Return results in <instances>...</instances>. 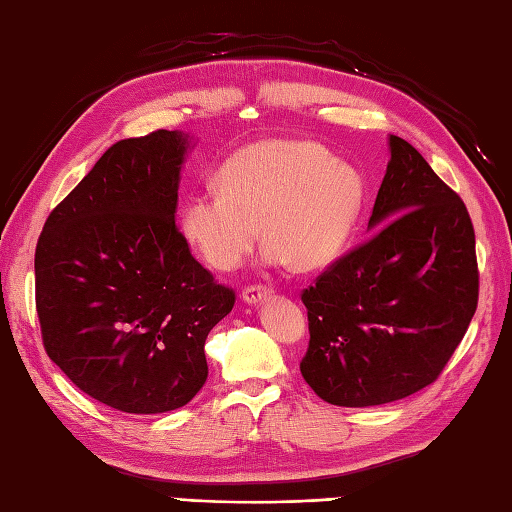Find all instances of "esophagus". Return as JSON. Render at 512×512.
<instances>
[{
	"label": "esophagus",
	"mask_w": 512,
	"mask_h": 512,
	"mask_svg": "<svg viewBox=\"0 0 512 512\" xmlns=\"http://www.w3.org/2000/svg\"><path fill=\"white\" fill-rule=\"evenodd\" d=\"M271 298V289L269 287H263V285H252V287H245L243 289V300L247 304H258Z\"/></svg>",
	"instance_id": "esophagus-1"
}]
</instances>
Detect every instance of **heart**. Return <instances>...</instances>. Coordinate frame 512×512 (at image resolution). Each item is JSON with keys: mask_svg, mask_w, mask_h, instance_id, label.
Wrapping results in <instances>:
<instances>
[{"mask_svg": "<svg viewBox=\"0 0 512 512\" xmlns=\"http://www.w3.org/2000/svg\"><path fill=\"white\" fill-rule=\"evenodd\" d=\"M217 181L219 192H195L179 214L184 241L217 271L243 263L258 225L269 263L324 267L344 249L363 206L357 170L306 140L247 146L223 164Z\"/></svg>", "mask_w": 512, "mask_h": 512, "instance_id": "1", "label": "heart"}]
</instances>
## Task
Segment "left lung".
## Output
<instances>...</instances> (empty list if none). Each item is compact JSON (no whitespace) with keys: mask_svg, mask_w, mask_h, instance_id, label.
<instances>
[{"mask_svg":"<svg viewBox=\"0 0 512 512\" xmlns=\"http://www.w3.org/2000/svg\"><path fill=\"white\" fill-rule=\"evenodd\" d=\"M390 164L368 241L302 291L309 348L300 372L331 405L370 407L434 383L478 309L475 232L464 201L410 142Z\"/></svg>","mask_w":512,"mask_h":512,"instance_id":"8db88e82","label":"left lung"}]
</instances>
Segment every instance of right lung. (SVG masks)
Masks as SVG:
<instances>
[{
	"mask_svg": "<svg viewBox=\"0 0 512 512\" xmlns=\"http://www.w3.org/2000/svg\"><path fill=\"white\" fill-rule=\"evenodd\" d=\"M188 135L157 129L105 151L56 206L34 252L43 348L78 390L162 414L208 379L203 346L234 306L175 223Z\"/></svg>",
	"mask_w": 512,
	"mask_h": 512,
	"instance_id": "1",
	"label": "right lung"
}]
</instances>
